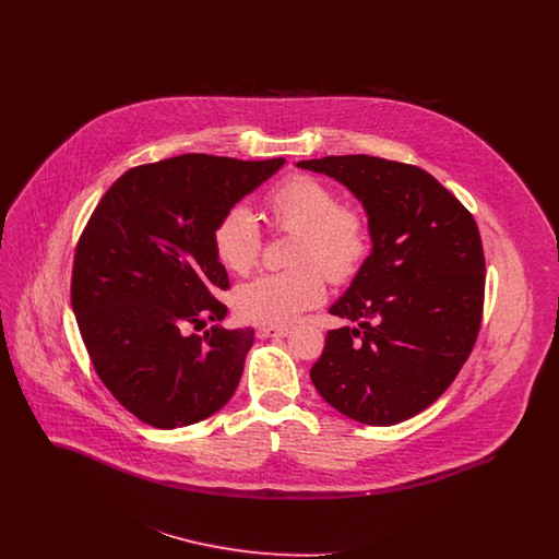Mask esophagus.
Returning <instances> with one entry per match:
<instances>
[{"instance_id": "34e87169", "label": "esophagus", "mask_w": 559, "mask_h": 559, "mask_svg": "<svg viewBox=\"0 0 559 559\" xmlns=\"http://www.w3.org/2000/svg\"><path fill=\"white\" fill-rule=\"evenodd\" d=\"M258 335L262 340H278V337H287L289 329L287 326H272V324H267V326H260Z\"/></svg>"}]
</instances>
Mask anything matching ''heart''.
<instances>
[{
  "mask_svg": "<svg viewBox=\"0 0 559 559\" xmlns=\"http://www.w3.org/2000/svg\"><path fill=\"white\" fill-rule=\"evenodd\" d=\"M266 210L274 228L297 235L292 253L297 266L242 283L235 292V308L242 320L281 326L319 306L326 293L324 274L335 283L356 274L369 251V226L362 213L340 205L337 194L310 176H293L274 188ZM213 251L235 274H247L258 264L262 230L249 207L235 205L219 217Z\"/></svg>",
  "mask_w": 559,
  "mask_h": 559,
  "instance_id": "b5f03b06",
  "label": "heart"
}]
</instances>
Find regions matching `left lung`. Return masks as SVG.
Listing matches in <instances>:
<instances>
[{
  "mask_svg": "<svg viewBox=\"0 0 559 559\" xmlns=\"http://www.w3.org/2000/svg\"><path fill=\"white\" fill-rule=\"evenodd\" d=\"M360 201L371 253L329 308L356 322L326 333L310 377L354 421L396 426L440 399L478 337L484 251L478 226L415 165L369 155L299 160Z\"/></svg>",
  "mask_w": 559,
  "mask_h": 559,
  "instance_id": "left-lung-1",
  "label": "left lung"
}]
</instances>
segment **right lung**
Segmentation results:
<instances>
[{"label":"right lung","mask_w":559,"mask_h":559,"mask_svg":"<svg viewBox=\"0 0 559 559\" xmlns=\"http://www.w3.org/2000/svg\"><path fill=\"white\" fill-rule=\"evenodd\" d=\"M283 165L197 153L140 165L92 213L71 304L98 377L140 421L192 426L233 399L255 333L217 324L228 308L215 293L230 283L213 230Z\"/></svg>","instance_id":"obj_1"}]
</instances>
